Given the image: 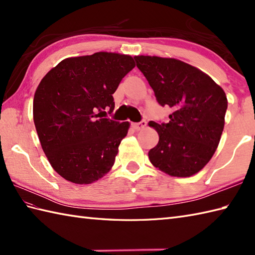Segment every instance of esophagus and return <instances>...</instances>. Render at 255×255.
Returning a JSON list of instances; mask_svg holds the SVG:
<instances>
[{"instance_id": "esophagus-1", "label": "esophagus", "mask_w": 255, "mask_h": 255, "mask_svg": "<svg viewBox=\"0 0 255 255\" xmlns=\"http://www.w3.org/2000/svg\"><path fill=\"white\" fill-rule=\"evenodd\" d=\"M145 126H147V122H145L144 119H142V121L139 122V123H133L132 124V127H133V129H136V130H140V129L144 128Z\"/></svg>"}]
</instances>
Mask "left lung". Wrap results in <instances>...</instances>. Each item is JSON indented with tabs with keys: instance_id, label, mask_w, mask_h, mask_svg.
<instances>
[{
	"instance_id": "1",
	"label": "left lung",
	"mask_w": 255,
	"mask_h": 255,
	"mask_svg": "<svg viewBox=\"0 0 255 255\" xmlns=\"http://www.w3.org/2000/svg\"><path fill=\"white\" fill-rule=\"evenodd\" d=\"M134 60L159 104L173 108L167 123H149L159 133L158 144L148 153L150 162L171 176L196 174L219 144L226 93L207 74L176 59L138 56Z\"/></svg>"
}]
</instances>
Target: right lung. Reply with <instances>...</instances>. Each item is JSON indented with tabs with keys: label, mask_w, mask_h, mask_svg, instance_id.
I'll return each instance as SVG.
<instances>
[{
	"label": "right lung",
	"mask_w": 255,
	"mask_h": 255,
	"mask_svg": "<svg viewBox=\"0 0 255 255\" xmlns=\"http://www.w3.org/2000/svg\"><path fill=\"white\" fill-rule=\"evenodd\" d=\"M134 66L130 56L96 52L64 59L40 81L35 127L51 166L67 181L93 183L114 165L129 123L102 115L113 113V94Z\"/></svg>",
	"instance_id": "add662e5"
}]
</instances>
